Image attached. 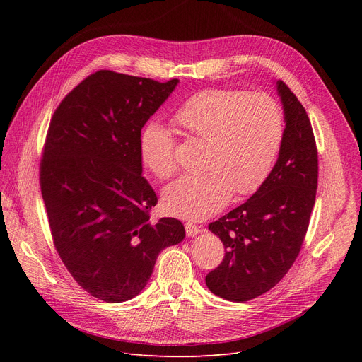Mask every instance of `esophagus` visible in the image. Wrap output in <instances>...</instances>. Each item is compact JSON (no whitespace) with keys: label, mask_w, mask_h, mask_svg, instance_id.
<instances>
[{"label":"esophagus","mask_w":362,"mask_h":362,"mask_svg":"<svg viewBox=\"0 0 362 362\" xmlns=\"http://www.w3.org/2000/svg\"><path fill=\"white\" fill-rule=\"evenodd\" d=\"M185 232L187 236H195L199 233V227L194 223H185Z\"/></svg>","instance_id":"esophagus-1"}]
</instances>
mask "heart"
I'll use <instances>...</instances> for the list:
<instances>
[{
	"mask_svg": "<svg viewBox=\"0 0 362 362\" xmlns=\"http://www.w3.org/2000/svg\"><path fill=\"white\" fill-rule=\"evenodd\" d=\"M189 138L206 141L199 175H185L163 192L167 214L201 220L220 211L232 195L248 197L269 177L280 151L284 124L277 101L264 92L205 89L175 112ZM144 165L160 179L177 170L176 144L161 123H148L139 136Z\"/></svg>",
	"mask_w": 362,
	"mask_h": 362,
	"instance_id": "obj_1",
	"label": "heart"
}]
</instances>
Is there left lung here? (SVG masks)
I'll use <instances>...</instances> for the list:
<instances>
[{"label":"left lung","instance_id":"1","mask_svg":"<svg viewBox=\"0 0 362 362\" xmlns=\"http://www.w3.org/2000/svg\"><path fill=\"white\" fill-rule=\"evenodd\" d=\"M284 136L279 158L262 186L229 214L208 224L224 245V258L205 277L214 295L251 300L286 276L305 239L318 182V152L308 114L279 81Z\"/></svg>","mask_w":362,"mask_h":362}]
</instances>
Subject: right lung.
Returning <instances> with one entry per match:
<instances>
[{
    "instance_id": "obj_1",
    "label": "right lung",
    "mask_w": 362,
    "mask_h": 362,
    "mask_svg": "<svg viewBox=\"0 0 362 362\" xmlns=\"http://www.w3.org/2000/svg\"><path fill=\"white\" fill-rule=\"evenodd\" d=\"M177 79L157 82L111 70L89 74L54 111L40 183L57 252L79 286L105 302L136 296L158 254L185 238L142 176L139 136Z\"/></svg>"
}]
</instances>
